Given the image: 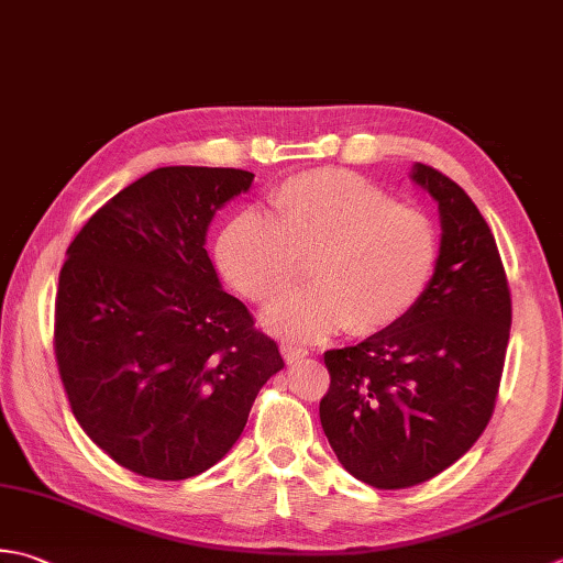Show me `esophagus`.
I'll list each match as a JSON object with an SVG mask.
<instances>
[{
  "label": "esophagus",
  "mask_w": 563,
  "mask_h": 563,
  "mask_svg": "<svg viewBox=\"0 0 563 563\" xmlns=\"http://www.w3.org/2000/svg\"><path fill=\"white\" fill-rule=\"evenodd\" d=\"M280 351H283V358L288 363H295L307 356V351L300 349V346H292V344H280Z\"/></svg>",
  "instance_id": "34e87169"
}]
</instances>
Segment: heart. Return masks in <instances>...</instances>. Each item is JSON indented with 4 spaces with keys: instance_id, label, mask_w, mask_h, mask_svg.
<instances>
[{
    "instance_id": "1",
    "label": "heart",
    "mask_w": 563,
    "mask_h": 563,
    "mask_svg": "<svg viewBox=\"0 0 563 563\" xmlns=\"http://www.w3.org/2000/svg\"><path fill=\"white\" fill-rule=\"evenodd\" d=\"M273 216L244 209L217 239V266L261 307L278 305L312 263L314 288L268 314L285 336L314 341L349 327L376 336L415 312L439 263V231L424 209L398 205L351 170L290 175L271 192Z\"/></svg>"
}]
</instances>
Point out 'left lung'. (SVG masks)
<instances>
[{
  "label": "left lung",
  "mask_w": 563,
  "mask_h": 563,
  "mask_svg": "<svg viewBox=\"0 0 563 563\" xmlns=\"http://www.w3.org/2000/svg\"><path fill=\"white\" fill-rule=\"evenodd\" d=\"M439 202L442 246L415 312L388 332L324 354L319 420L339 464L378 490L449 468L488 427L508 351L512 300L486 219L461 187L417 163Z\"/></svg>",
  "instance_id": "1"
}]
</instances>
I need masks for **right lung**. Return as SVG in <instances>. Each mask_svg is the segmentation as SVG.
<instances>
[{
	"instance_id": "add662e5",
	"label": "right lung",
	"mask_w": 563,
	"mask_h": 563,
	"mask_svg": "<svg viewBox=\"0 0 563 563\" xmlns=\"http://www.w3.org/2000/svg\"><path fill=\"white\" fill-rule=\"evenodd\" d=\"M251 180L236 168L151 170L68 246L53 324L63 388L85 434L139 476L214 466L285 366L205 251L214 212Z\"/></svg>"
}]
</instances>
